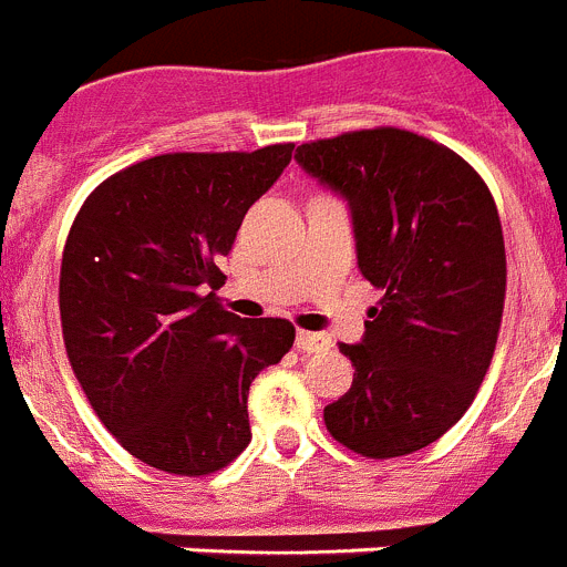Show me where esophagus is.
<instances>
[{
	"mask_svg": "<svg viewBox=\"0 0 567 567\" xmlns=\"http://www.w3.org/2000/svg\"><path fill=\"white\" fill-rule=\"evenodd\" d=\"M330 336H323V332H298V338H295V347L301 352H323L330 350Z\"/></svg>",
	"mask_w": 567,
	"mask_h": 567,
	"instance_id": "esophagus-1",
	"label": "esophagus"
}]
</instances>
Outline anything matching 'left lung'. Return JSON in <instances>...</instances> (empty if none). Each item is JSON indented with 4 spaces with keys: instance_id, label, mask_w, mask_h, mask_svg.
I'll list each match as a JSON object with an SVG mask.
<instances>
[{
    "instance_id": "left-lung-1",
    "label": "left lung",
    "mask_w": 567,
    "mask_h": 567,
    "mask_svg": "<svg viewBox=\"0 0 567 567\" xmlns=\"http://www.w3.org/2000/svg\"><path fill=\"white\" fill-rule=\"evenodd\" d=\"M298 166L347 200L358 269L384 298L358 343H338L352 386L323 408L336 442L408 456L471 408L505 307V240L485 181L444 145L401 128L303 143Z\"/></svg>"
}]
</instances>
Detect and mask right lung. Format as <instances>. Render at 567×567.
Masks as SVG:
<instances>
[{
	"label": "right lung",
	"mask_w": 567,
	"mask_h": 567,
	"mask_svg": "<svg viewBox=\"0 0 567 567\" xmlns=\"http://www.w3.org/2000/svg\"><path fill=\"white\" fill-rule=\"evenodd\" d=\"M292 148L143 159L100 183L68 231V358L100 422L148 467L206 476L251 442L246 395L295 327L226 312L217 260Z\"/></svg>",
	"instance_id": "add662e5"
}]
</instances>
